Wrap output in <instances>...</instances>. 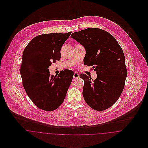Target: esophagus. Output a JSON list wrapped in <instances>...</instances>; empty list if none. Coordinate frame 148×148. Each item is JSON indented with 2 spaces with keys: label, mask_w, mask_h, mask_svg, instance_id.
Segmentation results:
<instances>
[{
  "label": "esophagus",
  "mask_w": 148,
  "mask_h": 148,
  "mask_svg": "<svg viewBox=\"0 0 148 148\" xmlns=\"http://www.w3.org/2000/svg\"><path fill=\"white\" fill-rule=\"evenodd\" d=\"M73 78L74 79H76V78H79V74L77 72H75L73 74Z\"/></svg>",
  "instance_id": "esophagus-1"
}]
</instances>
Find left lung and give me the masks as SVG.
Wrapping results in <instances>:
<instances>
[{
  "mask_svg": "<svg viewBox=\"0 0 148 148\" xmlns=\"http://www.w3.org/2000/svg\"><path fill=\"white\" fill-rule=\"evenodd\" d=\"M71 38L84 47V64L92 66L97 78L82 73L83 95L92 109L102 111L113 106L124 89L127 76L123 51L116 39L100 28H89L73 32Z\"/></svg>",
  "mask_w": 148,
  "mask_h": 148,
  "instance_id": "left-lung-1",
  "label": "left lung"
}]
</instances>
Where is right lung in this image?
<instances>
[{"mask_svg":"<svg viewBox=\"0 0 148 148\" xmlns=\"http://www.w3.org/2000/svg\"><path fill=\"white\" fill-rule=\"evenodd\" d=\"M71 33L38 35L23 51L21 67L23 87L34 104L44 110L52 111L62 105L72 82V71L65 69L54 76L48 69L52 63L60 60L62 47Z\"/></svg>","mask_w":148,"mask_h":148,"instance_id":"1","label":"right lung"}]
</instances>
